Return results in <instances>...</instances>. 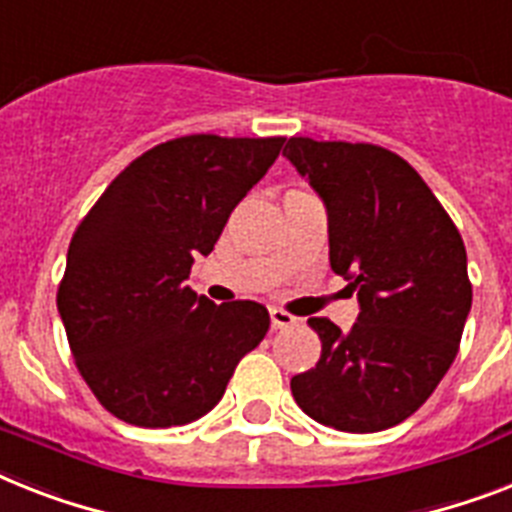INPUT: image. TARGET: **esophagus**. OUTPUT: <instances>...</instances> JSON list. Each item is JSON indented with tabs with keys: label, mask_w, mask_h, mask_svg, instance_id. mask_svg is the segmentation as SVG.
Instances as JSON below:
<instances>
[{
	"label": "esophagus",
	"mask_w": 512,
	"mask_h": 512,
	"mask_svg": "<svg viewBox=\"0 0 512 512\" xmlns=\"http://www.w3.org/2000/svg\"><path fill=\"white\" fill-rule=\"evenodd\" d=\"M270 323H273V328H289L297 323V318L281 310V307H270Z\"/></svg>",
	"instance_id": "34e87169"
}]
</instances>
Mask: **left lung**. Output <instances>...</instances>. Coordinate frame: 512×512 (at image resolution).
I'll use <instances>...</instances> for the list:
<instances>
[{
    "label": "left lung",
    "mask_w": 512,
    "mask_h": 512,
    "mask_svg": "<svg viewBox=\"0 0 512 512\" xmlns=\"http://www.w3.org/2000/svg\"><path fill=\"white\" fill-rule=\"evenodd\" d=\"M284 157L323 199L331 270L360 305L350 331L307 321L321 360L292 378L294 400L350 434L397 426L458 355L473 297L463 239L413 165L389 149L292 136Z\"/></svg>",
    "instance_id": "left-lung-1"
}]
</instances>
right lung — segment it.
I'll list each match as a JSON object with an SVG mask.
<instances>
[{"mask_svg":"<svg viewBox=\"0 0 512 512\" xmlns=\"http://www.w3.org/2000/svg\"><path fill=\"white\" fill-rule=\"evenodd\" d=\"M284 141L197 134L157 144L120 170L76 228L57 310L83 381L120 421H197L268 334L263 305H215L186 278Z\"/></svg>","mask_w":512,"mask_h":512,"instance_id":"1","label":"right lung"}]
</instances>
